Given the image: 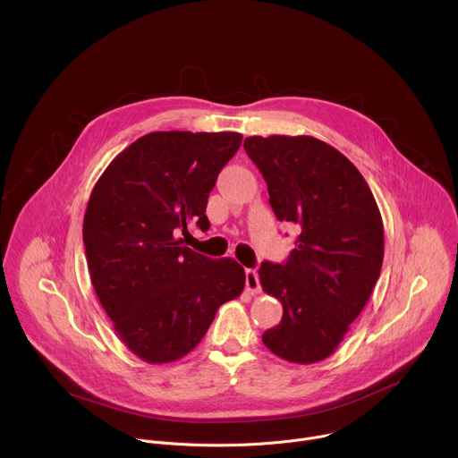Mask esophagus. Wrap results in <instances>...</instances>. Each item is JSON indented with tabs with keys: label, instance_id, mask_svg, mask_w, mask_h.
Here are the masks:
<instances>
[{
	"label": "esophagus",
	"instance_id": "esophagus-1",
	"mask_svg": "<svg viewBox=\"0 0 458 458\" xmlns=\"http://www.w3.org/2000/svg\"><path fill=\"white\" fill-rule=\"evenodd\" d=\"M244 276H246V290H248V293H250V294H259L261 293V284H259L258 270L246 268Z\"/></svg>",
	"mask_w": 458,
	"mask_h": 458
}]
</instances>
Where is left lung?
<instances>
[{
	"mask_svg": "<svg viewBox=\"0 0 458 458\" xmlns=\"http://www.w3.org/2000/svg\"><path fill=\"white\" fill-rule=\"evenodd\" d=\"M244 149L267 181L276 217L300 232L284 265L259 268L263 290L283 305L263 344L286 361H321L344 342L380 277L378 204L356 165L319 139L248 137Z\"/></svg>",
	"mask_w": 458,
	"mask_h": 458,
	"instance_id": "1",
	"label": "left lung"
}]
</instances>
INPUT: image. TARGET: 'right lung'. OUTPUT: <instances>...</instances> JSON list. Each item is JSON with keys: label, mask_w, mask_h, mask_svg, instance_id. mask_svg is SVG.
Listing matches in <instances>:
<instances>
[{"label": "right lung", "mask_w": 458, "mask_h": 458, "mask_svg": "<svg viewBox=\"0 0 458 458\" xmlns=\"http://www.w3.org/2000/svg\"><path fill=\"white\" fill-rule=\"evenodd\" d=\"M241 133L155 131L118 153L84 216L91 283L120 342L148 363L193 351L217 309L241 296L244 268L193 252L188 226L210 228L208 195Z\"/></svg>", "instance_id": "right-lung-1"}]
</instances>
